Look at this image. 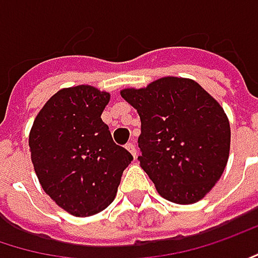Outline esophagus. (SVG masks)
Listing matches in <instances>:
<instances>
[{"label":"esophagus","mask_w":258,"mask_h":258,"mask_svg":"<svg viewBox=\"0 0 258 258\" xmlns=\"http://www.w3.org/2000/svg\"><path fill=\"white\" fill-rule=\"evenodd\" d=\"M126 150H127L132 156L137 157V147H135V144H134V142H129V144L126 145Z\"/></svg>","instance_id":"1"}]
</instances>
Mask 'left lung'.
<instances>
[{
  "label": "left lung",
  "instance_id": "1",
  "mask_svg": "<svg viewBox=\"0 0 258 258\" xmlns=\"http://www.w3.org/2000/svg\"><path fill=\"white\" fill-rule=\"evenodd\" d=\"M120 94L138 110V160L158 194L176 204L201 200L229 157V121L219 102L182 78H163Z\"/></svg>",
  "mask_w": 258,
  "mask_h": 258
}]
</instances>
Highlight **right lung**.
Here are the masks:
<instances>
[{
  "label": "right lung",
  "instance_id": "right-lung-1",
  "mask_svg": "<svg viewBox=\"0 0 258 258\" xmlns=\"http://www.w3.org/2000/svg\"><path fill=\"white\" fill-rule=\"evenodd\" d=\"M110 95L81 85L52 95L33 121L29 148L36 176L61 209L92 216L114 200L134 160L102 121Z\"/></svg>",
  "mask_w": 258,
  "mask_h": 258
}]
</instances>
